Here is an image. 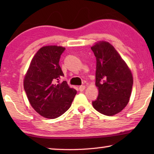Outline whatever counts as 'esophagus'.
<instances>
[{
    "mask_svg": "<svg viewBox=\"0 0 154 154\" xmlns=\"http://www.w3.org/2000/svg\"><path fill=\"white\" fill-rule=\"evenodd\" d=\"M85 89V85H81V86H80V87H79V90L81 92H83Z\"/></svg>",
    "mask_w": 154,
    "mask_h": 154,
    "instance_id": "34e87169",
    "label": "esophagus"
}]
</instances>
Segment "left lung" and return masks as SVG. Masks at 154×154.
Listing matches in <instances>:
<instances>
[{
    "instance_id": "obj_1",
    "label": "left lung",
    "mask_w": 154,
    "mask_h": 154,
    "mask_svg": "<svg viewBox=\"0 0 154 154\" xmlns=\"http://www.w3.org/2000/svg\"><path fill=\"white\" fill-rule=\"evenodd\" d=\"M91 49L96 57L95 85L99 90L92 106L104 115H116L129 102L133 84L132 72L109 42H97Z\"/></svg>"
}]
</instances>
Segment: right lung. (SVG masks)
I'll return each mask as SVG.
<instances>
[{"instance_id": "obj_1", "label": "right lung", "mask_w": 154, "mask_h": 154, "mask_svg": "<svg viewBox=\"0 0 154 154\" xmlns=\"http://www.w3.org/2000/svg\"><path fill=\"white\" fill-rule=\"evenodd\" d=\"M64 50L57 45L40 48L31 60L24 79L29 103L38 113L47 119H56L66 112L77 92L66 81L59 82L64 75L59 62Z\"/></svg>"}]
</instances>
